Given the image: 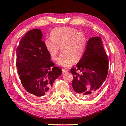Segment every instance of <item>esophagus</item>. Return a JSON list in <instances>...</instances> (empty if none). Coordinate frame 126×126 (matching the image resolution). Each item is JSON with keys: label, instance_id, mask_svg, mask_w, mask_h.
Here are the masks:
<instances>
[{"label": "esophagus", "instance_id": "obj_1", "mask_svg": "<svg viewBox=\"0 0 126 126\" xmlns=\"http://www.w3.org/2000/svg\"><path fill=\"white\" fill-rule=\"evenodd\" d=\"M62 73H63V74L66 73H67V72H68V70H66V69H62Z\"/></svg>", "mask_w": 126, "mask_h": 126}]
</instances>
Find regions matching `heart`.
<instances>
[{"label": "heart", "mask_w": 126, "mask_h": 126, "mask_svg": "<svg viewBox=\"0 0 126 126\" xmlns=\"http://www.w3.org/2000/svg\"><path fill=\"white\" fill-rule=\"evenodd\" d=\"M87 45L85 34L76 29L61 27L55 28L50 33V37L44 40V46L53 60H56L59 51L61 53L57 64L69 67L74 61L79 62L83 56Z\"/></svg>", "instance_id": "b5f03b06"}]
</instances>
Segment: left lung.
I'll return each instance as SVG.
<instances>
[{
    "label": "left lung",
    "mask_w": 126,
    "mask_h": 126,
    "mask_svg": "<svg viewBox=\"0 0 126 126\" xmlns=\"http://www.w3.org/2000/svg\"><path fill=\"white\" fill-rule=\"evenodd\" d=\"M108 63L101 37H94L88 40L83 56L76 67L70 70L74 76V90L81 97L91 96L96 93L107 76Z\"/></svg>",
    "instance_id": "8db88e82"
}]
</instances>
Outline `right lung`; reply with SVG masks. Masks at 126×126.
<instances>
[{"instance_id":"add662e5","label":"right lung","mask_w":126,"mask_h":126,"mask_svg":"<svg viewBox=\"0 0 126 126\" xmlns=\"http://www.w3.org/2000/svg\"><path fill=\"white\" fill-rule=\"evenodd\" d=\"M42 37L38 29L29 31L17 49L18 74L24 89L32 98L47 95L62 74L61 69L51 61Z\"/></svg>"}]
</instances>
